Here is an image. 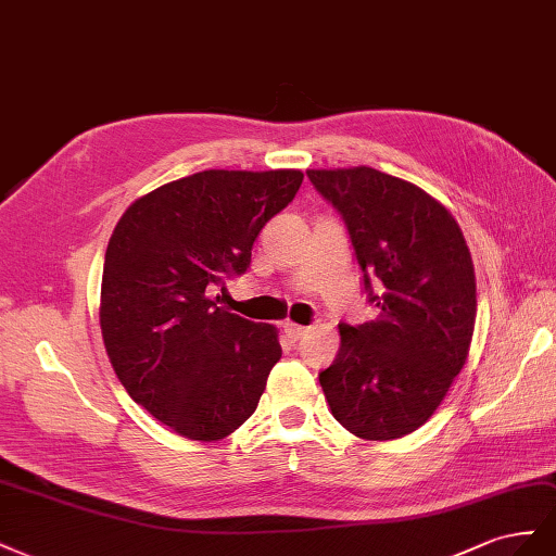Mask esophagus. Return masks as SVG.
<instances>
[{
  "label": "esophagus",
  "mask_w": 556,
  "mask_h": 556,
  "mask_svg": "<svg viewBox=\"0 0 556 556\" xmlns=\"http://www.w3.org/2000/svg\"><path fill=\"white\" fill-rule=\"evenodd\" d=\"M283 332H287V336L295 342V340H300L307 332V328L305 326H300V324H293V321H283Z\"/></svg>",
  "instance_id": "34e87169"
}]
</instances>
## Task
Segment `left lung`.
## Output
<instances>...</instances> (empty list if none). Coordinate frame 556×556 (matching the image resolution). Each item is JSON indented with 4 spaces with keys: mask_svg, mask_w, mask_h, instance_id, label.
<instances>
[{
    "mask_svg": "<svg viewBox=\"0 0 556 556\" xmlns=\"http://www.w3.org/2000/svg\"><path fill=\"white\" fill-rule=\"evenodd\" d=\"M307 177L342 214L379 307L375 321L338 326V358L319 375L328 407L361 440L409 435L470 354L478 295L466 237L445 204L391 174L358 165Z\"/></svg>",
    "mask_w": 556,
    "mask_h": 556,
    "instance_id": "left-lung-1",
    "label": "left lung"
}]
</instances>
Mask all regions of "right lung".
Here are the masks:
<instances>
[{"mask_svg":"<svg viewBox=\"0 0 556 556\" xmlns=\"http://www.w3.org/2000/svg\"><path fill=\"white\" fill-rule=\"evenodd\" d=\"M300 169H204L137 198L104 253L100 328L130 399L188 440L235 433L281 358L279 330L218 307Z\"/></svg>","mask_w":556,"mask_h":556,"instance_id":"add662e5","label":"right lung"}]
</instances>
